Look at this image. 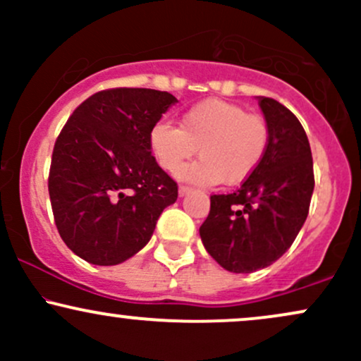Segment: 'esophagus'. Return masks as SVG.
I'll use <instances>...</instances> for the list:
<instances>
[{
	"mask_svg": "<svg viewBox=\"0 0 361 361\" xmlns=\"http://www.w3.org/2000/svg\"><path fill=\"white\" fill-rule=\"evenodd\" d=\"M190 186H185V185H180V188H178V193H180V197H185L186 193H190Z\"/></svg>",
	"mask_w": 361,
	"mask_h": 361,
	"instance_id": "1",
	"label": "esophagus"
}]
</instances>
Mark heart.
I'll return each instance as SVG.
<instances>
[{
	"label": "heart",
	"mask_w": 361,
	"mask_h": 361,
	"mask_svg": "<svg viewBox=\"0 0 361 361\" xmlns=\"http://www.w3.org/2000/svg\"><path fill=\"white\" fill-rule=\"evenodd\" d=\"M268 140L270 130L261 115L217 98L186 110L180 127L161 120L149 132L152 156L168 173H176L199 147L202 159L178 172L181 180L198 185L246 181L259 166Z\"/></svg>",
	"instance_id": "heart-1"
}]
</instances>
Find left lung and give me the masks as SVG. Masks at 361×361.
<instances>
[{"mask_svg":"<svg viewBox=\"0 0 361 361\" xmlns=\"http://www.w3.org/2000/svg\"><path fill=\"white\" fill-rule=\"evenodd\" d=\"M258 103L270 130L267 152L241 188L210 197L200 227L205 250L233 273L275 263L304 226L314 192L312 152L299 118L273 98Z\"/></svg>","mask_w":361,"mask_h":361,"instance_id":"left-lung-1","label":"left lung"}]
</instances>
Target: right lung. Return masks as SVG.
I'll return each mask as SVG.
<instances>
[{
    "label": "right lung",
    "mask_w": 361,
    "mask_h": 361,
    "mask_svg": "<svg viewBox=\"0 0 361 361\" xmlns=\"http://www.w3.org/2000/svg\"><path fill=\"white\" fill-rule=\"evenodd\" d=\"M178 100L168 91L91 94L56 140L49 197L62 241L91 264L123 263L149 243L178 186L157 166L149 132Z\"/></svg>",
    "instance_id": "right-lung-1"
}]
</instances>
